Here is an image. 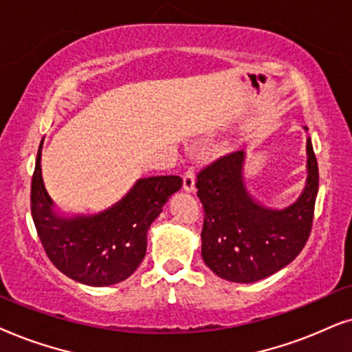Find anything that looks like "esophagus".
I'll return each mask as SVG.
<instances>
[{
	"mask_svg": "<svg viewBox=\"0 0 352 352\" xmlns=\"http://www.w3.org/2000/svg\"><path fill=\"white\" fill-rule=\"evenodd\" d=\"M195 182H196L195 168L190 167L184 175V190L188 191V193H193V191H195Z\"/></svg>",
	"mask_w": 352,
	"mask_h": 352,
	"instance_id": "34e87169",
	"label": "esophagus"
}]
</instances>
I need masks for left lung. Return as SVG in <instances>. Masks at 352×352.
<instances>
[{"mask_svg":"<svg viewBox=\"0 0 352 352\" xmlns=\"http://www.w3.org/2000/svg\"><path fill=\"white\" fill-rule=\"evenodd\" d=\"M306 154V185L283 209L269 208L248 191L245 151L220 157L199 172L196 188L204 208L201 256L217 277L254 283L283 269L302 251L318 190L317 159L309 137Z\"/></svg>","mask_w":352,"mask_h":352,"instance_id":"8db88e82","label":"left lung"}]
</instances>
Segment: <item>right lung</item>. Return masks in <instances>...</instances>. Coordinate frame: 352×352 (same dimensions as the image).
<instances>
[{
	"label": "right lung",
	"instance_id": "obj_1",
	"mask_svg": "<svg viewBox=\"0 0 352 352\" xmlns=\"http://www.w3.org/2000/svg\"><path fill=\"white\" fill-rule=\"evenodd\" d=\"M41 140L32 177L30 209L50 261L64 275L90 287L127 280L146 254L148 230L164 204L182 188L177 175L146 177L98 214L67 215L56 209L41 177Z\"/></svg>",
	"mask_w": 352,
	"mask_h": 352
}]
</instances>
